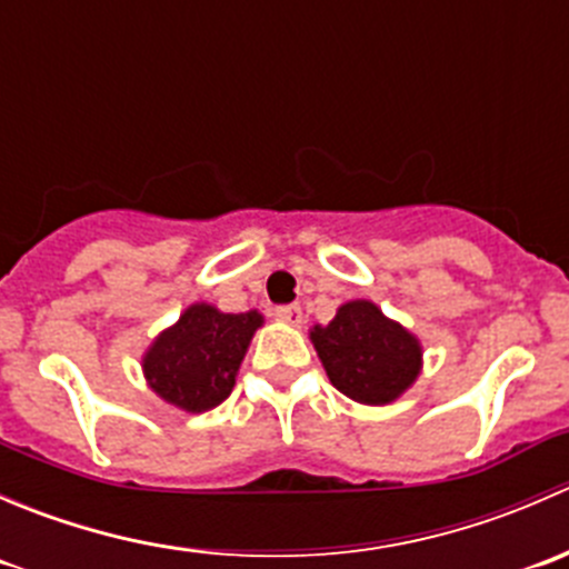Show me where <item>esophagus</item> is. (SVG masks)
<instances>
[{
  "mask_svg": "<svg viewBox=\"0 0 569 569\" xmlns=\"http://www.w3.org/2000/svg\"><path fill=\"white\" fill-rule=\"evenodd\" d=\"M273 315H277V320H282V323H290V326H298L303 320V312L298 303H284V307H277L273 309Z\"/></svg>",
  "mask_w": 569,
  "mask_h": 569,
  "instance_id": "obj_1",
  "label": "esophagus"
}]
</instances>
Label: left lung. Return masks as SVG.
Here are the masks:
<instances>
[{"label": "left lung", "mask_w": 569, "mask_h": 569, "mask_svg": "<svg viewBox=\"0 0 569 569\" xmlns=\"http://www.w3.org/2000/svg\"><path fill=\"white\" fill-rule=\"evenodd\" d=\"M331 385L351 401L381 407L415 385L423 365L420 340L373 301H348L326 326L309 331Z\"/></svg>", "instance_id": "1"}]
</instances>
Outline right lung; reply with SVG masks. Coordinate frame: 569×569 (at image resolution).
I'll return each mask as SVG.
<instances>
[{
	"mask_svg": "<svg viewBox=\"0 0 569 569\" xmlns=\"http://www.w3.org/2000/svg\"><path fill=\"white\" fill-rule=\"evenodd\" d=\"M262 315L221 312L193 303L160 331L143 357V376L162 401L184 412H207L227 401Z\"/></svg>",
	"mask_w": 569,
	"mask_h": 569,
	"instance_id": "obj_1",
	"label": "right lung"
}]
</instances>
